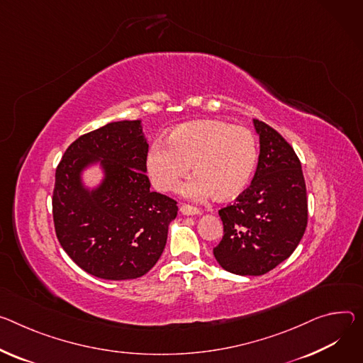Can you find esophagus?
Instances as JSON below:
<instances>
[{
  "instance_id": "34e87169",
  "label": "esophagus",
  "mask_w": 363,
  "mask_h": 363,
  "mask_svg": "<svg viewBox=\"0 0 363 363\" xmlns=\"http://www.w3.org/2000/svg\"><path fill=\"white\" fill-rule=\"evenodd\" d=\"M179 211H181L184 216H200V214H201V210L195 208V207H191V206H186V204L181 206Z\"/></svg>"
}]
</instances>
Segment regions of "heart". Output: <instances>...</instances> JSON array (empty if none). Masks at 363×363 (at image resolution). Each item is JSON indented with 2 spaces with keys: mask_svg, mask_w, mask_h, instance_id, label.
<instances>
[{
  "mask_svg": "<svg viewBox=\"0 0 363 363\" xmlns=\"http://www.w3.org/2000/svg\"><path fill=\"white\" fill-rule=\"evenodd\" d=\"M168 148L155 143L146 155V172L159 191L182 189L186 199L213 196L216 201L238 199L250 185L257 168L259 147L246 127L221 120H196L175 127L167 138Z\"/></svg>",
  "mask_w": 363,
  "mask_h": 363,
  "instance_id": "1",
  "label": "heart"
}]
</instances>
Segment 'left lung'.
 <instances>
[{"label": "left lung", "mask_w": 363, "mask_h": 363, "mask_svg": "<svg viewBox=\"0 0 363 363\" xmlns=\"http://www.w3.org/2000/svg\"><path fill=\"white\" fill-rule=\"evenodd\" d=\"M257 168L250 188L218 211L224 235L213 249L218 265L236 275H263L288 259L307 227V191L301 162L286 140L263 121Z\"/></svg>", "instance_id": "8db88e82"}]
</instances>
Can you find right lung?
Returning <instances> with one entry per match:
<instances>
[{
    "label": "right lung",
    "instance_id": "obj_1",
    "mask_svg": "<svg viewBox=\"0 0 363 363\" xmlns=\"http://www.w3.org/2000/svg\"><path fill=\"white\" fill-rule=\"evenodd\" d=\"M147 150L142 120L113 121L77 139L56 169L52 206L57 240L92 277L140 278L167 245L178 207L150 191ZM92 167L102 178L91 187L84 174Z\"/></svg>",
    "mask_w": 363,
    "mask_h": 363
}]
</instances>
